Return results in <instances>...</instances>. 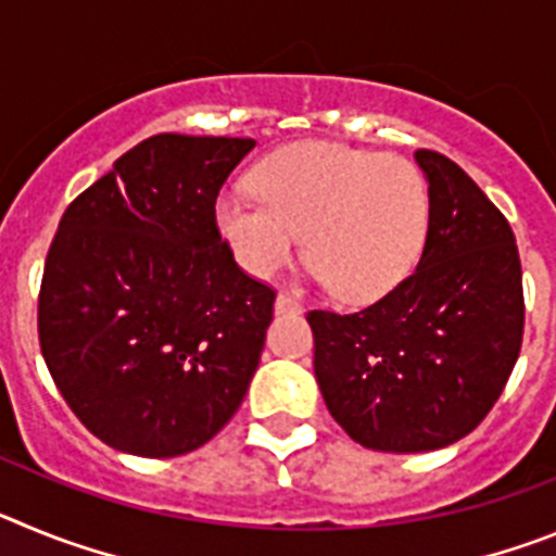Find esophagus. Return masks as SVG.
Here are the masks:
<instances>
[{"label": "esophagus", "mask_w": 556, "mask_h": 556, "mask_svg": "<svg viewBox=\"0 0 556 556\" xmlns=\"http://www.w3.org/2000/svg\"><path fill=\"white\" fill-rule=\"evenodd\" d=\"M292 312H301V303L294 301L292 294L281 292L275 298V314H292Z\"/></svg>", "instance_id": "obj_1"}]
</instances>
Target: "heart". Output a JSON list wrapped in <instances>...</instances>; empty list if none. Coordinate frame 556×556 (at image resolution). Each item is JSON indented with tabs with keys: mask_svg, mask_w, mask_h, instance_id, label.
I'll return each mask as SVG.
<instances>
[{
	"mask_svg": "<svg viewBox=\"0 0 556 556\" xmlns=\"http://www.w3.org/2000/svg\"><path fill=\"white\" fill-rule=\"evenodd\" d=\"M255 194L214 203L223 242L253 278H273L306 233L314 275L342 301L370 303L401 287L429 239V184L415 164L381 152L308 141L255 166Z\"/></svg>",
	"mask_w": 556,
	"mask_h": 556,
	"instance_id": "obj_1",
	"label": "heart"
}]
</instances>
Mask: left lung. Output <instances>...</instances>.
I'll use <instances>...</instances> for the list:
<instances>
[{"label":"left lung","instance_id":"obj_1","mask_svg":"<svg viewBox=\"0 0 556 556\" xmlns=\"http://www.w3.org/2000/svg\"><path fill=\"white\" fill-rule=\"evenodd\" d=\"M424 255L401 287L353 314L308 312L323 401L358 445L420 454L484 420L520 353L523 287L509 223L440 152Z\"/></svg>","mask_w":556,"mask_h":556}]
</instances>
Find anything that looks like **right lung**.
<instances>
[{
	"mask_svg": "<svg viewBox=\"0 0 556 556\" xmlns=\"http://www.w3.org/2000/svg\"><path fill=\"white\" fill-rule=\"evenodd\" d=\"M253 147L150 136L61 217L38 339L63 401L111 448L189 454L242 406L275 292L233 262L214 203Z\"/></svg>",
	"mask_w": 556,
	"mask_h": 556,
	"instance_id": "add662e5",
	"label": "right lung"
}]
</instances>
